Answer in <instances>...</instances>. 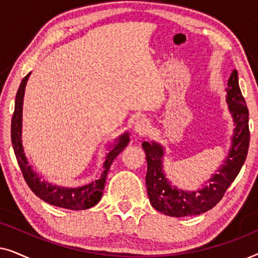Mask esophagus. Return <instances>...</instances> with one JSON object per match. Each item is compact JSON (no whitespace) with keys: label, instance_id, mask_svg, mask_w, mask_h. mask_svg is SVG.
I'll return each instance as SVG.
<instances>
[{"label":"esophagus","instance_id":"1","mask_svg":"<svg viewBox=\"0 0 258 258\" xmlns=\"http://www.w3.org/2000/svg\"><path fill=\"white\" fill-rule=\"evenodd\" d=\"M134 129L137 134L140 135H146V134L149 133L150 130V122L148 121L147 118H140L137 119L135 125H134Z\"/></svg>","mask_w":258,"mask_h":258}]
</instances>
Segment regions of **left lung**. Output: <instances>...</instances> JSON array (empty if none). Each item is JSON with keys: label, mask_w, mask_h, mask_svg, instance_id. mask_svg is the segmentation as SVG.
Returning <instances> with one entry per match:
<instances>
[{"label": "left lung", "mask_w": 258, "mask_h": 258, "mask_svg": "<svg viewBox=\"0 0 258 258\" xmlns=\"http://www.w3.org/2000/svg\"><path fill=\"white\" fill-rule=\"evenodd\" d=\"M227 103L234 119L235 130L228 157L206 185L197 191H184L171 185L163 172V147L156 142H143L148 170L147 192L150 203L160 213L172 217L200 215L210 210L222 200L227 189L238 175L248 155L249 110L238 86L237 70H232L228 80Z\"/></svg>", "instance_id": "left-lung-1"}]
</instances>
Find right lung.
Listing matches in <instances>:
<instances>
[{
    "instance_id": "right-lung-1",
    "label": "right lung",
    "mask_w": 258,
    "mask_h": 258,
    "mask_svg": "<svg viewBox=\"0 0 258 258\" xmlns=\"http://www.w3.org/2000/svg\"><path fill=\"white\" fill-rule=\"evenodd\" d=\"M30 73L24 77L20 84L15 97V109L12 118V143L15 153L17 163H19L21 171L27 184L35 195L43 200L51 206L70 210H86L94 207L100 202L105 184L108 171L110 169L112 161L116 156L126 147L129 142V134L124 133L115 141L116 144L109 151L105 157L103 164V171L101 177L96 181L89 183L79 188H64V186L52 185L51 183L41 181L40 176L31 169V165L28 163V160L24 154L22 146V105L24 97V89H26L27 81L29 79Z\"/></svg>"
}]
</instances>
